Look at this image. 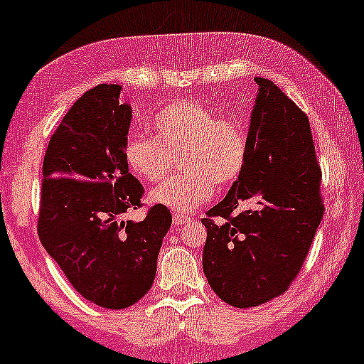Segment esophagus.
Masks as SVG:
<instances>
[{
    "mask_svg": "<svg viewBox=\"0 0 364 364\" xmlns=\"http://www.w3.org/2000/svg\"><path fill=\"white\" fill-rule=\"evenodd\" d=\"M172 220H173V223H177V225H182V223L191 220V217L186 215V213H182V212H173Z\"/></svg>",
    "mask_w": 364,
    "mask_h": 364,
    "instance_id": "esophagus-1",
    "label": "esophagus"
}]
</instances>
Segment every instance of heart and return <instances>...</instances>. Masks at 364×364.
<instances>
[{"label": "heart", "mask_w": 364, "mask_h": 364, "mask_svg": "<svg viewBox=\"0 0 364 364\" xmlns=\"http://www.w3.org/2000/svg\"><path fill=\"white\" fill-rule=\"evenodd\" d=\"M154 139L131 136L124 142V161L144 182H161L181 157L182 173L154 188L151 200L176 212H192L217 187L240 177L248 154L245 124L218 117L197 101H173L151 121Z\"/></svg>", "instance_id": "b5f03b06"}]
</instances>
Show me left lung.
Masks as SVG:
<instances>
[{
    "instance_id": "8db88e82",
    "label": "left lung",
    "mask_w": 364,
    "mask_h": 364,
    "mask_svg": "<svg viewBox=\"0 0 364 364\" xmlns=\"http://www.w3.org/2000/svg\"><path fill=\"white\" fill-rule=\"evenodd\" d=\"M255 82L245 167L202 218L203 273L235 308L263 305L290 288L325 212L308 116L277 84Z\"/></svg>"
}]
</instances>
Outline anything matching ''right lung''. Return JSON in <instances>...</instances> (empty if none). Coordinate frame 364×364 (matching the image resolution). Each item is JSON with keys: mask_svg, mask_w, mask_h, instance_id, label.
<instances>
[{"mask_svg": "<svg viewBox=\"0 0 364 364\" xmlns=\"http://www.w3.org/2000/svg\"><path fill=\"white\" fill-rule=\"evenodd\" d=\"M121 86L99 84L77 99L48 144L43 162L38 235L79 295L122 310L151 290L157 257L172 223L161 203L142 222L144 187L129 172L124 142L131 107Z\"/></svg>", "mask_w": 364, "mask_h": 364, "instance_id": "right-lung-1", "label": "right lung"}]
</instances>
